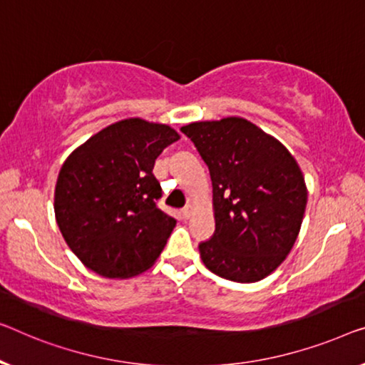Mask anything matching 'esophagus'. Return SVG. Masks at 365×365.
<instances>
[{
	"label": "esophagus",
	"instance_id": "obj_1",
	"mask_svg": "<svg viewBox=\"0 0 365 365\" xmlns=\"http://www.w3.org/2000/svg\"><path fill=\"white\" fill-rule=\"evenodd\" d=\"M193 215V205H187L185 208L182 210V216L183 220H190V216Z\"/></svg>",
	"mask_w": 365,
	"mask_h": 365
}]
</instances>
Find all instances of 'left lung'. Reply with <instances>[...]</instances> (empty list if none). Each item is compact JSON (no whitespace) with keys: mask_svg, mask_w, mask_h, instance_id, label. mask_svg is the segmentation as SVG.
<instances>
[{"mask_svg":"<svg viewBox=\"0 0 365 365\" xmlns=\"http://www.w3.org/2000/svg\"><path fill=\"white\" fill-rule=\"evenodd\" d=\"M213 182L216 231L200 244L206 269L222 279L252 284L290 254L300 232L308 190L288 149L244 118L190 123Z\"/></svg>","mask_w":365,"mask_h":365,"instance_id":"1","label":"left lung"}]
</instances>
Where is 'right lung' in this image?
<instances>
[{
    "label": "right lung",
    "instance_id": "1",
    "mask_svg": "<svg viewBox=\"0 0 365 365\" xmlns=\"http://www.w3.org/2000/svg\"><path fill=\"white\" fill-rule=\"evenodd\" d=\"M180 134L167 124L129 118L101 129L67 157L53 211L67 246L86 269L106 279L148 270L177 221L157 200L155 159Z\"/></svg>",
    "mask_w": 365,
    "mask_h": 365
}]
</instances>
